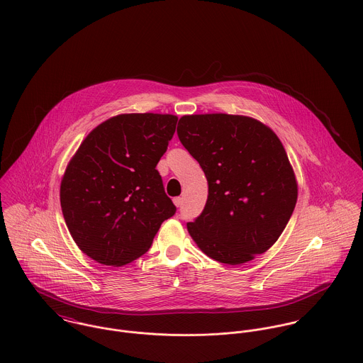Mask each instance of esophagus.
I'll list each match as a JSON object with an SVG mask.
<instances>
[{"label": "esophagus", "instance_id": "34e87169", "mask_svg": "<svg viewBox=\"0 0 363 363\" xmlns=\"http://www.w3.org/2000/svg\"><path fill=\"white\" fill-rule=\"evenodd\" d=\"M173 203H174V206H176V207H180L183 201H182V199H180V197H176V199L173 200Z\"/></svg>", "mask_w": 363, "mask_h": 363}]
</instances>
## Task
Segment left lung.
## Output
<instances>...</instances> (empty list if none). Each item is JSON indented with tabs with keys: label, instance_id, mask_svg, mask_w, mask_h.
I'll list each match as a JSON object with an SVG mask.
<instances>
[{
	"label": "left lung",
	"instance_id": "obj_1",
	"mask_svg": "<svg viewBox=\"0 0 363 363\" xmlns=\"http://www.w3.org/2000/svg\"><path fill=\"white\" fill-rule=\"evenodd\" d=\"M177 135L208 180L206 208L187 223L196 245L229 265L267 252L298 200L296 176L278 135L253 117L225 113L183 116Z\"/></svg>",
	"mask_w": 363,
	"mask_h": 363
}]
</instances>
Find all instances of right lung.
I'll return each instance as SVG.
<instances>
[{
    "instance_id": "obj_1",
    "label": "right lung",
    "mask_w": 363,
    "mask_h": 363,
    "mask_svg": "<svg viewBox=\"0 0 363 363\" xmlns=\"http://www.w3.org/2000/svg\"><path fill=\"white\" fill-rule=\"evenodd\" d=\"M177 116L124 113L95 127L69 159L60 186L67 228L82 253L121 267L143 256L176 207L156 170Z\"/></svg>"
}]
</instances>
